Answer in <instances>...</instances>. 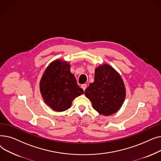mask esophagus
Listing matches in <instances>:
<instances>
[{"instance_id":"esophagus-1","label":"esophagus","mask_w":161,"mask_h":161,"mask_svg":"<svg viewBox=\"0 0 161 161\" xmlns=\"http://www.w3.org/2000/svg\"><path fill=\"white\" fill-rule=\"evenodd\" d=\"M81 88L83 89V91H85L86 89L87 88V85H86V84H83V85H81Z\"/></svg>"}]
</instances>
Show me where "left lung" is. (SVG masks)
I'll use <instances>...</instances> for the list:
<instances>
[{"label": "left lung", "mask_w": 161, "mask_h": 161, "mask_svg": "<svg viewBox=\"0 0 161 161\" xmlns=\"http://www.w3.org/2000/svg\"><path fill=\"white\" fill-rule=\"evenodd\" d=\"M85 95L92 108L105 116L117 112L122 106L126 89L121 76L109 64H102L95 69V80L85 91Z\"/></svg>", "instance_id": "obj_1"}]
</instances>
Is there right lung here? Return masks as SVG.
<instances>
[{"label":"right lung","instance_id":"right-lung-1","mask_svg":"<svg viewBox=\"0 0 161 161\" xmlns=\"http://www.w3.org/2000/svg\"><path fill=\"white\" fill-rule=\"evenodd\" d=\"M40 90L46 104L55 112L70 108L72 100L84 93L70 72V64L58 59L50 63L45 70Z\"/></svg>","mask_w":161,"mask_h":161}]
</instances>
